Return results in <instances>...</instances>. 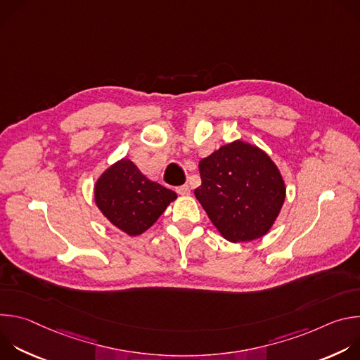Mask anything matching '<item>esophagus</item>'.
<instances>
[{
	"label": "esophagus",
	"mask_w": 360,
	"mask_h": 360,
	"mask_svg": "<svg viewBox=\"0 0 360 360\" xmlns=\"http://www.w3.org/2000/svg\"><path fill=\"white\" fill-rule=\"evenodd\" d=\"M176 192H178L179 195H189V193H191V188H189L188 184H185V185L178 186V188H176Z\"/></svg>",
	"instance_id": "obj_1"
}]
</instances>
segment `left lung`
Here are the masks:
<instances>
[{
	"label": "left lung",
	"instance_id": "left-lung-1",
	"mask_svg": "<svg viewBox=\"0 0 360 360\" xmlns=\"http://www.w3.org/2000/svg\"><path fill=\"white\" fill-rule=\"evenodd\" d=\"M195 196L229 242H250L269 232L286 196L283 178L266 152L233 141L199 161Z\"/></svg>",
	"mask_w": 360,
	"mask_h": 360
}]
</instances>
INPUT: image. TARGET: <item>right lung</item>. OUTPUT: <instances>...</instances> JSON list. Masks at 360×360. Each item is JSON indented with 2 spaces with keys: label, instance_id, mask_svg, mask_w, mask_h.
I'll return each mask as SVG.
<instances>
[{
  "label": "right lung",
  "instance_id": "add662e5",
  "mask_svg": "<svg viewBox=\"0 0 360 360\" xmlns=\"http://www.w3.org/2000/svg\"><path fill=\"white\" fill-rule=\"evenodd\" d=\"M94 196L102 215L129 236L149 229L176 199L174 191L148 179L127 158L112 164L98 178Z\"/></svg>",
  "mask_w": 360,
  "mask_h": 360
}]
</instances>
